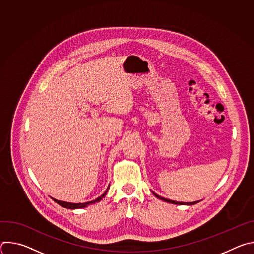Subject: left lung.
<instances>
[{
	"mask_svg": "<svg viewBox=\"0 0 254 254\" xmlns=\"http://www.w3.org/2000/svg\"><path fill=\"white\" fill-rule=\"evenodd\" d=\"M154 193V192H153ZM154 195L157 197V198H159V199H161V200H163V201H165V202H168V203H172V204H177V205H193V204H196V203H198L199 201H196V202H190V203H184V202H177V201H172V200H169V199H166V198H164V197H161V196H159V195H157L156 193H154Z\"/></svg>",
	"mask_w": 254,
	"mask_h": 254,
	"instance_id": "left-lung-1",
	"label": "left lung"
}]
</instances>
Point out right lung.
<instances>
[{"label": "right lung", "instance_id": "1", "mask_svg": "<svg viewBox=\"0 0 254 254\" xmlns=\"http://www.w3.org/2000/svg\"><path fill=\"white\" fill-rule=\"evenodd\" d=\"M108 189V188H107ZM106 193H107V190L100 196V197H98L96 200H94V201H91V202H86V203H69V202H64V201H59V200H56V199H54V198H52L57 204H59L60 206H62V207H64V208H68V209H79V208H83V207H86L87 205H90V204H92V203H95V202H98V201H100L105 195H106Z\"/></svg>", "mask_w": 254, "mask_h": 254}]
</instances>
